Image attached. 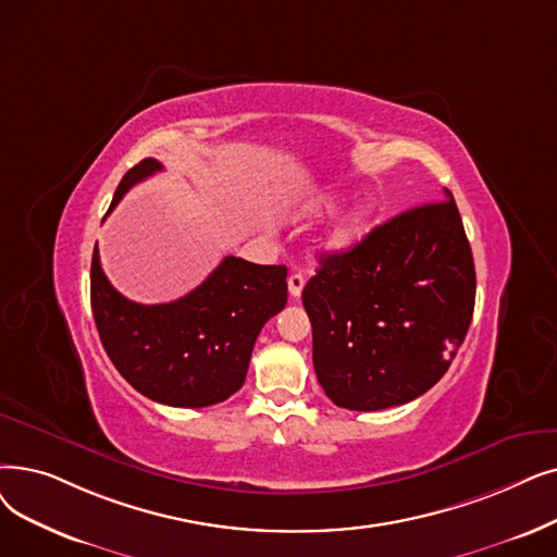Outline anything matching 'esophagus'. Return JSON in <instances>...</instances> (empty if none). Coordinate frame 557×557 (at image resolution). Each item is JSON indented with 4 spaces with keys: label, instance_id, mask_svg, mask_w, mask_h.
Wrapping results in <instances>:
<instances>
[{
    "label": "esophagus",
    "instance_id": "34e87169",
    "mask_svg": "<svg viewBox=\"0 0 557 557\" xmlns=\"http://www.w3.org/2000/svg\"><path fill=\"white\" fill-rule=\"evenodd\" d=\"M286 284H288V296H292V298L296 300V298H300V294H302L305 275H302V273H292V275H288Z\"/></svg>",
    "mask_w": 557,
    "mask_h": 557
}]
</instances>
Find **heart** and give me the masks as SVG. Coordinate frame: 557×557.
Returning a JSON list of instances; mask_svg holds the SVG:
<instances>
[{"mask_svg": "<svg viewBox=\"0 0 557 557\" xmlns=\"http://www.w3.org/2000/svg\"><path fill=\"white\" fill-rule=\"evenodd\" d=\"M336 207V196H319L302 205V219H321ZM375 207L369 200H359L344 209L323 232V248L336 255L350 252L364 240L373 227Z\"/></svg>", "mask_w": 557, "mask_h": 557, "instance_id": "1", "label": "heart"}]
</instances>
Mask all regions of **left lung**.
Wrapping results in <instances>:
<instances>
[{
    "label": "left lung",
    "mask_w": 557,
    "mask_h": 557,
    "mask_svg": "<svg viewBox=\"0 0 557 557\" xmlns=\"http://www.w3.org/2000/svg\"><path fill=\"white\" fill-rule=\"evenodd\" d=\"M446 200L394 215L344 255H321L302 292L325 396L375 412L425 394L462 346L475 305L469 238Z\"/></svg>",
    "instance_id": "obj_1"
}]
</instances>
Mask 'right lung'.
<instances>
[{"label": "right lung", "instance_id": "add662e5", "mask_svg": "<svg viewBox=\"0 0 557 557\" xmlns=\"http://www.w3.org/2000/svg\"><path fill=\"white\" fill-rule=\"evenodd\" d=\"M159 171L152 157L129 168L109 211ZM286 296V265L225 257L188 296L140 305L115 292L98 246L92 250L90 307L102 346L136 392L171 407H209L236 394L261 327L284 309Z\"/></svg>", "mask_w": 557, "mask_h": 557}]
</instances>
